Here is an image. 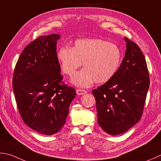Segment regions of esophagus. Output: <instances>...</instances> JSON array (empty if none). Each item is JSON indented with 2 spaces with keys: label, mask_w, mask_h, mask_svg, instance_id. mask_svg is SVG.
Masks as SVG:
<instances>
[{
  "label": "esophagus",
  "mask_w": 161,
  "mask_h": 161,
  "mask_svg": "<svg viewBox=\"0 0 161 161\" xmlns=\"http://www.w3.org/2000/svg\"><path fill=\"white\" fill-rule=\"evenodd\" d=\"M76 92H77V93L78 94V95H84V94H85V93H86V92L87 91H85V90H83V89H77L76 90Z\"/></svg>",
  "instance_id": "34e87169"
}]
</instances>
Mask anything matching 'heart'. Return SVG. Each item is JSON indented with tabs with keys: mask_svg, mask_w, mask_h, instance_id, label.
<instances>
[{
	"mask_svg": "<svg viewBox=\"0 0 161 161\" xmlns=\"http://www.w3.org/2000/svg\"><path fill=\"white\" fill-rule=\"evenodd\" d=\"M57 59L63 72L71 76L83 63L85 67L72 77V84L88 87L93 82H108L118 71L122 53L115 44L102 39H79L72 48L62 46L57 52Z\"/></svg>",
	"mask_w": 161,
	"mask_h": 161,
	"instance_id": "heart-1",
	"label": "heart"
}]
</instances>
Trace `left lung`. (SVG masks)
<instances>
[{
  "instance_id": "obj_1",
  "label": "left lung",
  "mask_w": 161,
  "mask_h": 161,
  "mask_svg": "<svg viewBox=\"0 0 161 161\" xmlns=\"http://www.w3.org/2000/svg\"><path fill=\"white\" fill-rule=\"evenodd\" d=\"M126 51L118 71L112 80L92 93L96 98L97 123L112 135L129 130L142 116L149 75L140 47L124 37Z\"/></svg>"
}]
</instances>
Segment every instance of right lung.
I'll return each mask as SVG.
<instances>
[{
	"mask_svg": "<svg viewBox=\"0 0 161 161\" xmlns=\"http://www.w3.org/2000/svg\"><path fill=\"white\" fill-rule=\"evenodd\" d=\"M58 34L40 36L25 47L16 64L12 86L22 120L47 135L64 126L75 96L63 81L57 59Z\"/></svg>",
	"mask_w": 161,
	"mask_h": 161,
	"instance_id": "add662e5",
	"label": "right lung"
}]
</instances>
